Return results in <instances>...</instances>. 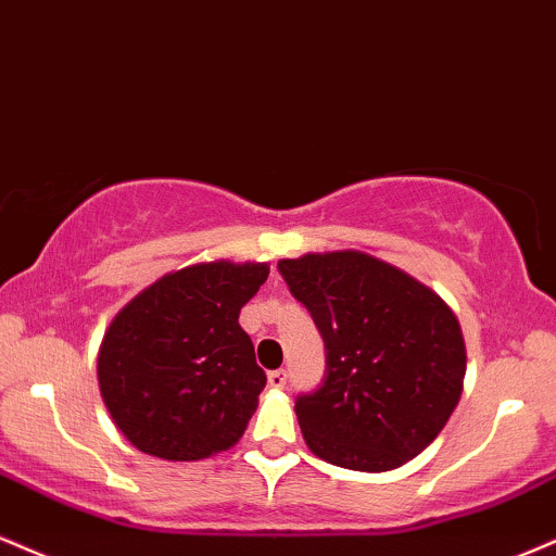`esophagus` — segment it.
<instances>
[{
  "label": "esophagus",
  "mask_w": 556,
  "mask_h": 556,
  "mask_svg": "<svg viewBox=\"0 0 556 556\" xmlns=\"http://www.w3.org/2000/svg\"><path fill=\"white\" fill-rule=\"evenodd\" d=\"M267 384H270L273 390H283V384H286V369L270 371V375H267Z\"/></svg>",
  "instance_id": "34e87169"
}]
</instances>
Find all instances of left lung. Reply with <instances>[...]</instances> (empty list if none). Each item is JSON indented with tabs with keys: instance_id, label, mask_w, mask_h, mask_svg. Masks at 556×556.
<instances>
[{
	"instance_id": "obj_1",
	"label": "left lung",
	"mask_w": 556,
	"mask_h": 556,
	"mask_svg": "<svg viewBox=\"0 0 556 556\" xmlns=\"http://www.w3.org/2000/svg\"><path fill=\"white\" fill-rule=\"evenodd\" d=\"M328 351L317 393L296 401L304 442L351 471H393L445 429L463 393L466 341L427 283L358 250L280 260Z\"/></svg>"
}]
</instances>
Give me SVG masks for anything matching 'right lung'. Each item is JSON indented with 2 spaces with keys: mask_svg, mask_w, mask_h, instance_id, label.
Wrapping results in <instances>:
<instances>
[{
  "mask_svg": "<svg viewBox=\"0 0 556 556\" xmlns=\"http://www.w3.org/2000/svg\"><path fill=\"white\" fill-rule=\"evenodd\" d=\"M267 263H194L166 273L111 319L98 388L116 429L161 460H202L233 447L267 377L239 312Z\"/></svg>",
  "mask_w": 556,
  "mask_h": 556,
  "instance_id": "1",
  "label": "right lung"
}]
</instances>
